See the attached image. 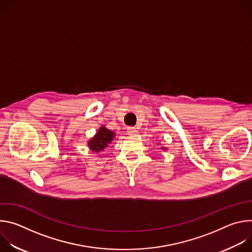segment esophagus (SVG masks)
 Segmentation results:
<instances>
[{"label":"esophagus","mask_w":252,"mask_h":252,"mask_svg":"<svg viewBox=\"0 0 252 252\" xmlns=\"http://www.w3.org/2000/svg\"><path fill=\"white\" fill-rule=\"evenodd\" d=\"M127 133L131 136H134L137 134V129L135 127H128L127 128Z\"/></svg>","instance_id":"1"}]
</instances>
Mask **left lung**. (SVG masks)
I'll use <instances>...</instances> for the list:
<instances>
[{
    "instance_id": "8db88e82",
    "label": "left lung",
    "mask_w": 252,
    "mask_h": 252,
    "mask_svg": "<svg viewBox=\"0 0 252 252\" xmlns=\"http://www.w3.org/2000/svg\"><path fill=\"white\" fill-rule=\"evenodd\" d=\"M161 150H165V148H161Z\"/></svg>"
}]
</instances>
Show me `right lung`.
<instances>
[{
  "mask_svg": "<svg viewBox=\"0 0 252 252\" xmlns=\"http://www.w3.org/2000/svg\"><path fill=\"white\" fill-rule=\"evenodd\" d=\"M116 133L113 130L107 129L105 126H100L94 136L89 140V148L94 153L101 152L112 142Z\"/></svg>",
  "mask_w": 252,
  "mask_h": 252,
  "instance_id": "right-lung-1",
  "label": "right lung"
}]
</instances>
